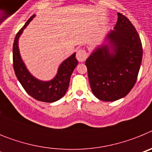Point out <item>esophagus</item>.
Here are the masks:
<instances>
[{
  "mask_svg": "<svg viewBox=\"0 0 152 152\" xmlns=\"http://www.w3.org/2000/svg\"><path fill=\"white\" fill-rule=\"evenodd\" d=\"M76 58L80 62H82L85 61L86 58H88V53L84 49H79L76 54Z\"/></svg>",
  "mask_w": 152,
  "mask_h": 152,
  "instance_id": "1",
  "label": "esophagus"
}]
</instances>
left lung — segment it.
Masks as SVG:
<instances>
[{"label": "left lung", "instance_id": "left-lung-1", "mask_svg": "<svg viewBox=\"0 0 152 152\" xmlns=\"http://www.w3.org/2000/svg\"><path fill=\"white\" fill-rule=\"evenodd\" d=\"M107 39L108 45L99 47L85 61L93 94L103 101H114L128 94L136 82L142 59L139 33L123 14Z\"/></svg>", "mask_w": 152, "mask_h": 152}]
</instances>
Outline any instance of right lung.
<instances>
[{
    "label": "right lung",
    "instance_id": "add662e5",
    "mask_svg": "<svg viewBox=\"0 0 152 152\" xmlns=\"http://www.w3.org/2000/svg\"><path fill=\"white\" fill-rule=\"evenodd\" d=\"M34 16L33 15L28 20L16 35L13 45V70L17 79L28 94L39 101L52 103L61 99L65 94L69 86L71 75L78 61L76 59L75 53H74L61 63L57 75L50 81L39 80L28 72L20 56L18 39L23 30L32 20Z\"/></svg>",
    "mask_w": 152,
    "mask_h": 152
}]
</instances>
